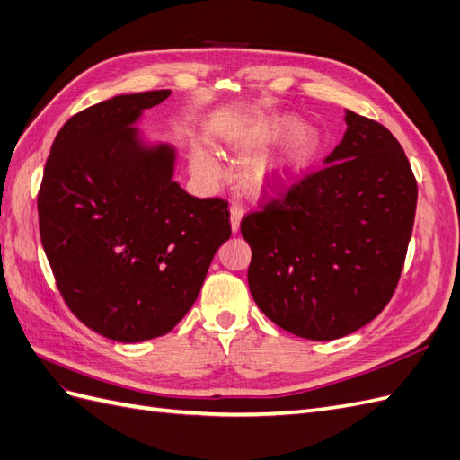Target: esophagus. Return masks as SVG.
<instances>
[{"label":"esophagus","mask_w":460,"mask_h":460,"mask_svg":"<svg viewBox=\"0 0 460 460\" xmlns=\"http://www.w3.org/2000/svg\"><path fill=\"white\" fill-rule=\"evenodd\" d=\"M243 213H245V208H243L242 203L234 201V203L230 205V225H232V230H234V232L240 228V222H242Z\"/></svg>","instance_id":"34e87169"}]
</instances>
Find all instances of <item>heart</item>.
Returning a JSON list of instances; mask_svg holds the SVG:
<instances>
[{"mask_svg":"<svg viewBox=\"0 0 460 460\" xmlns=\"http://www.w3.org/2000/svg\"><path fill=\"white\" fill-rule=\"evenodd\" d=\"M284 144L270 159L262 161L253 171V184L264 190H276L291 182L307 166L320 147L316 130L305 127L294 115H274L249 127L238 140L240 151H262ZM196 169L205 176L218 174V164L205 153H196Z\"/></svg>","mask_w":460,"mask_h":460,"instance_id":"b5f03b06","label":"heart"}]
</instances>
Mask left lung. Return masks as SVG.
Listing matches in <instances>:
<instances>
[{
    "label": "left lung",
    "instance_id": "left-lung-1",
    "mask_svg": "<svg viewBox=\"0 0 460 460\" xmlns=\"http://www.w3.org/2000/svg\"><path fill=\"white\" fill-rule=\"evenodd\" d=\"M345 122L323 169L272 198L262 188L259 208L240 225L257 307L316 341L363 328L394 297L419 196L395 136L353 111Z\"/></svg>",
    "mask_w": 460,
    "mask_h": 460
}]
</instances>
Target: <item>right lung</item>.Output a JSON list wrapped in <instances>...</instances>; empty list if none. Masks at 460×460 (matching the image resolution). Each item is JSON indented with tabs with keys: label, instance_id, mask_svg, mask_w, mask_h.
<instances>
[{
	"label": "right lung",
	"instance_id": "1",
	"mask_svg": "<svg viewBox=\"0 0 460 460\" xmlns=\"http://www.w3.org/2000/svg\"><path fill=\"white\" fill-rule=\"evenodd\" d=\"M169 90L117 95L68 119L38 191L40 235L63 301L102 336L169 333L191 309L230 234L228 201L172 182V151L130 124Z\"/></svg>",
	"mask_w": 460,
	"mask_h": 460
}]
</instances>
